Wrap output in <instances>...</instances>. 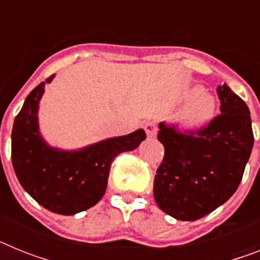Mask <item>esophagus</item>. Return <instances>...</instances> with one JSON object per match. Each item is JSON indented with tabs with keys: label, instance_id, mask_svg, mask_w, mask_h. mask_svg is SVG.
<instances>
[{
	"label": "esophagus",
	"instance_id": "1",
	"mask_svg": "<svg viewBox=\"0 0 260 260\" xmlns=\"http://www.w3.org/2000/svg\"><path fill=\"white\" fill-rule=\"evenodd\" d=\"M144 130H146L147 133V137H155L156 133H157V126H156V123L153 122V121H147L146 123H144Z\"/></svg>",
	"mask_w": 260,
	"mask_h": 260
}]
</instances>
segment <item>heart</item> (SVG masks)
Wrapping results in <instances>:
<instances>
[{
  "mask_svg": "<svg viewBox=\"0 0 260 260\" xmlns=\"http://www.w3.org/2000/svg\"><path fill=\"white\" fill-rule=\"evenodd\" d=\"M213 108H215V103L212 98L206 93H195L183 108L181 118L183 122L190 126L202 125L212 116Z\"/></svg>",
  "mask_w": 260,
  "mask_h": 260,
  "instance_id": "1",
  "label": "heart"
}]
</instances>
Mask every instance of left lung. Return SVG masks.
<instances>
[{
	"label": "left lung",
	"instance_id": "1",
	"mask_svg": "<svg viewBox=\"0 0 260 260\" xmlns=\"http://www.w3.org/2000/svg\"><path fill=\"white\" fill-rule=\"evenodd\" d=\"M219 116L195 130L161 122L157 139L164 158L156 171L153 195L160 210L194 221L236 192L254 144L246 103L226 84L217 87Z\"/></svg>",
	"mask_w": 260,
	"mask_h": 260
}]
</instances>
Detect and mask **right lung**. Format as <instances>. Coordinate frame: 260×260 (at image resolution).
Returning <instances> with one entry per match:
<instances>
[{
    "label": "right lung",
    "instance_id": "right-lung-1",
    "mask_svg": "<svg viewBox=\"0 0 260 260\" xmlns=\"http://www.w3.org/2000/svg\"><path fill=\"white\" fill-rule=\"evenodd\" d=\"M50 75L32 89L15 117L11 160L22 187L47 210L74 215L95 206L107 190L110 165L119 153L135 150L146 139L144 130L110 138L79 151L48 146L38 127L39 100Z\"/></svg>",
    "mask_w": 260,
    "mask_h": 260
}]
</instances>
